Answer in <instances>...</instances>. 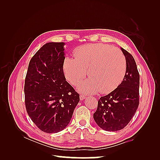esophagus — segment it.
<instances>
[{
  "mask_svg": "<svg viewBox=\"0 0 160 160\" xmlns=\"http://www.w3.org/2000/svg\"><path fill=\"white\" fill-rule=\"evenodd\" d=\"M86 98V96L84 95H80V99L81 100H83Z\"/></svg>",
  "mask_w": 160,
  "mask_h": 160,
  "instance_id": "esophagus-1",
  "label": "esophagus"
}]
</instances>
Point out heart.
Masks as SVG:
<instances>
[{
	"label": "heart",
	"instance_id": "obj_1",
	"mask_svg": "<svg viewBox=\"0 0 160 160\" xmlns=\"http://www.w3.org/2000/svg\"><path fill=\"white\" fill-rule=\"evenodd\" d=\"M75 58L67 57L63 70L66 78L78 85L87 75L79 89L88 93H108L122 83L126 74V59L118 48L103 43H91L77 47Z\"/></svg>",
	"mask_w": 160,
	"mask_h": 160
}]
</instances>
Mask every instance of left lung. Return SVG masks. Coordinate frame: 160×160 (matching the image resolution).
<instances>
[{
	"label": "left lung",
	"instance_id": "left-lung-1",
	"mask_svg": "<svg viewBox=\"0 0 160 160\" xmlns=\"http://www.w3.org/2000/svg\"><path fill=\"white\" fill-rule=\"evenodd\" d=\"M127 64L124 79L108 95L101 97L93 114L96 123L108 132L123 129L133 117L139 103V74L133 56L121 48Z\"/></svg>",
	"mask_w": 160,
	"mask_h": 160
}]
</instances>
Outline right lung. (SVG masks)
Returning <instances> with one entry per match:
<instances>
[{
    "label": "right lung",
    "mask_w": 160,
    "mask_h": 160,
    "mask_svg": "<svg viewBox=\"0 0 160 160\" xmlns=\"http://www.w3.org/2000/svg\"><path fill=\"white\" fill-rule=\"evenodd\" d=\"M64 42H47L31 59L25 81V101L32 122L48 133L61 132L70 122L79 94L63 72Z\"/></svg>",
    "instance_id": "right-lung-1"
}]
</instances>
